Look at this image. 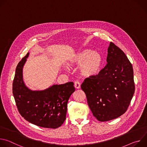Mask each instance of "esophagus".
<instances>
[{
    "instance_id": "esophagus-1",
    "label": "esophagus",
    "mask_w": 147,
    "mask_h": 147,
    "mask_svg": "<svg viewBox=\"0 0 147 147\" xmlns=\"http://www.w3.org/2000/svg\"><path fill=\"white\" fill-rule=\"evenodd\" d=\"M74 87L76 88L77 89H79L81 88V84L80 83L78 82V81H76L74 82Z\"/></svg>"
}]
</instances>
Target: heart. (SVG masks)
<instances>
[{
  "instance_id": "heart-1",
  "label": "heart",
  "mask_w": 147,
  "mask_h": 147,
  "mask_svg": "<svg viewBox=\"0 0 147 147\" xmlns=\"http://www.w3.org/2000/svg\"><path fill=\"white\" fill-rule=\"evenodd\" d=\"M67 65L70 67L79 65L78 72L81 76L92 78L100 73L102 69L103 60L98 51L84 49L71 55L67 59Z\"/></svg>"
}]
</instances>
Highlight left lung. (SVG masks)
Masks as SVG:
<instances>
[{"label":"left lung","mask_w":147,"mask_h":147,"mask_svg":"<svg viewBox=\"0 0 147 147\" xmlns=\"http://www.w3.org/2000/svg\"><path fill=\"white\" fill-rule=\"evenodd\" d=\"M107 61V66L98 76L85 79L81 85L94 116L100 121L124 114L135 91L132 65L113 42L108 49Z\"/></svg>","instance_id":"8db88e82"}]
</instances>
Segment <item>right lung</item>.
Returning <instances> with one entry per match:
<instances>
[{"instance_id":"add662e5","label":"right lung","mask_w":147,"mask_h":147,"mask_svg":"<svg viewBox=\"0 0 147 147\" xmlns=\"http://www.w3.org/2000/svg\"><path fill=\"white\" fill-rule=\"evenodd\" d=\"M29 52L17 65L13 82V94L17 109L27 121L38 126L56 129L66 119L67 105L75 91L73 82L53 85L44 90H32L23 80V67Z\"/></svg>"}]
</instances>
